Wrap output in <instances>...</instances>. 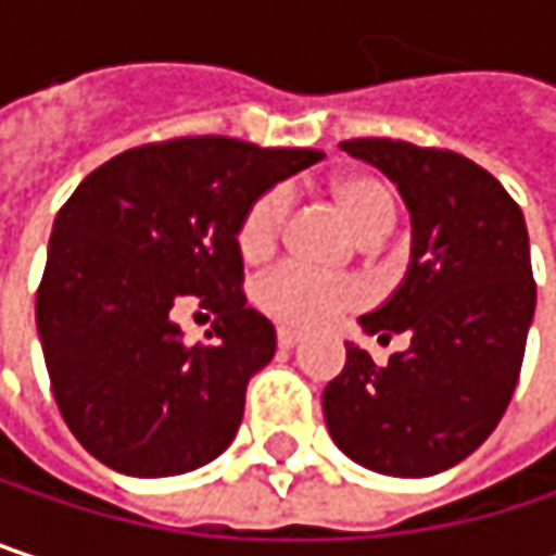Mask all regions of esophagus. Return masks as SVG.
<instances>
[{"mask_svg": "<svg viewBox=\"0 0 556 556\" xmlns=\"http://www.w3.org/2000/svg\"><path fill=\"white\" fill-rule=\"evenodd\" d=\"M299 341H302V334H299V331H292V328H279L277 331V344L282 348V351H292Z\"/></svg>", "mask_w": 556, "mask_h": 556, "instance_id": "34e87169", "label": "esophagus"}]
</instances>
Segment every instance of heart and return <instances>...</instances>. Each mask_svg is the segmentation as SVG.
I'll list each match as a JSON object with an SVG mask.
<instances>
[{"instance_id":"b5f03b06","label":"heart","mask_w":556,"mask_h":556,"mask_svg":"<svg viewBox=\"0 0 556 556\" xmlns=\"http://www.w3.org/2000/svg\"><path fill=\"white\" fill-rule=\"evenodd\" d=\"M328 195L334 199V205L341 208V215L361 238L370 241V238H383L389 231L392 199L383 189V182H377L374 176H364V173L338 176L328 186ZM286 212H289V195L282 189L264 192L244 212L241 228H238V251L244 261H264L277 248ZM361 295L364 292L354 279L318 277L295 264H282L254 286V299L270 318H277L282 325H305V328L325 325L334 315L354 308Z\"/></svg>"}]
</instances>
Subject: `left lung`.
<instances>
[{
  "instance_id": "8db88e82",
  "label": "left lung",
  "mask_w": 556,
  "mask_h": 556,
  "mask_svg": "<svg viewBox=\"0 0 556 556\" xmlns=\"http://www.w3.org/2000/svg\"><path fill=\"white\" fill-rule=\"evenodd\" d=\"M341 151L377 167L412 218V251L364 334H408L377 367L348 341L344 370L321 392L331 441L383 477H434L470 457L515 392L534 277L525 215L502 182L454 151L357 138Z\"/></svg>"
}]
</instances>
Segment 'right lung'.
I'll return each instance as SVG.
<instances>
[{
  "instance_id": "add662e5",
  "label": "right lung",
  "mask_w": 556,
  "mask_h": 556,
  "mask_svg": "<svg viewBox=\"0 0 556 556\" xmlns=\"http://www.w3.org/2000/svg\"><path fill=\"white\" fill-rule=\"evenodd\" d=\"M308 148L235 138L148 144L92 169L56 212L38 338L66 428L125 477H179L238 434L248 383L274 361V325L248 308L238 228ZM216 312V344L186 349L172 302Z\"/></svg>"
}]
</instances>
